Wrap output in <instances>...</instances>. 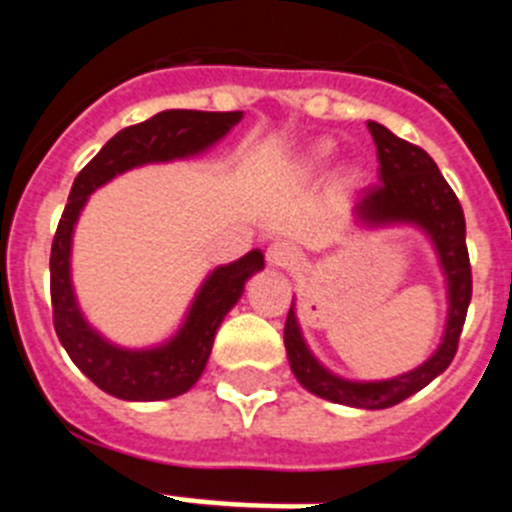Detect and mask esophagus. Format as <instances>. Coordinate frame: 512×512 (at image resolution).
Here are the masks:
<instances>
[{"label": "esophagus", "mask_w": 512, "mask_h": 512, "mask_svg": "<svg viewBox=\"0 0 512 512\" xmlns=\"http://www.w3.org/2000/svg\"><path fill=\"white\" fill-rule=\"evenodd\" d=\"M266 261H269V266H277V269H289V266H295L300 261V251L292 243L277 241L271 243L269 251H266Z\"/></svg>", "instance_id": "1"}]
</instances>
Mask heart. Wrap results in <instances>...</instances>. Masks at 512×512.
I'll return each instance as SVG.
<instances>
[{"mask_svg": "<svg viewBox=\"0 0 512 512\" xmlns=\"http://www.w3.org/2000/svg\"><path fill=\"white\" fill-rule=\"evenodd\" d=\"M325 156H328V146L315 148V151H312V156H310V161H307V169H310V166H318Z\"/></svg>", "mask_w": 512, "mask_h": 512, "instance_id": "obj_1", "label": "heart"}]
</instances>
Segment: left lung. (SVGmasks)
I'll list each match as a JSON object with an SVG mask.
<instances>
[{"mask_svg":"<svg viewBox=\"0 0 512 512\" xmlns=\"http://www.w3.org/2000/svg\"><path fill=\"white\" fill-rule=\"evenodd\" d=\"M372 133L379 158V184L366 187L354 205L356 223L364 228H384V225H415L431 238L436 248L438 264L446 277L449 292V315L438 348L431 359H425L418 369L382 382H351L328 372L320 364L302 338L300 323L295 315V300L289 307L284 325V346L287 359L297 382L312 395L323 400L348 405L361 410H384L397 402L408 400L431 384L441 372H446L459 346L461 328L472 300V266L467 253V223L464 210L456 200L454 189L443 179L423 148L397 138L379 122H366Z\"/></svg>","mask_w":512,"mask_h":512,"instance_id":"obj_1","label":"left lung"}]
</instances>
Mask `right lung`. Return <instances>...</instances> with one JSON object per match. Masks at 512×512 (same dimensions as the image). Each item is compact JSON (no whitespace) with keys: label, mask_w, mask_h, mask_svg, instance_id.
<instances>
[{"label":"right lung","mask_w":512,"mask_h":512,"mask_svg":"<svg viewBox=\"0 0 512 512\" xmlns=\"http://www.w3.org/2000/svg\"><path fill=\"white\" fill-rule=\"evenodd\" d=\"M243 112L164 110L151 120L120 130L89 161L69 194L51 248V305L58 341L99 390L130 402L171 400L189 392L205 372L212 341L223 318L241 300L243 287L264 269V253L248 251L233 264L207 274L182 328L153 348H122L87 323L71 284V241L89 194L115 176L146 164H166L207 151L238 125Z\"/></svg>","instance_id":"add662e5"}]
</instances>
